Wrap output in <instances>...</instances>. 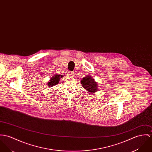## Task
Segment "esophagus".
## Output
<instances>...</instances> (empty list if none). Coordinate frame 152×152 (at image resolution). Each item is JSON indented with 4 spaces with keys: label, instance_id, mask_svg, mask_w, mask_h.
Segmentation results:
<instances>
[{
    "label": "esophagus",
    "instance_id": "1",
    "mask_svg": "<svg viewBox=\"0 0 152 152\" xmlns=\"http://www.w3.org/2000/svg\"><path fill=\"white\" fill-rule=\"evenodd\" d=\"M74 74H75V73H74V72H70L69 74V76H70V77H74Z\"/></svg>",
    "mask_w": 152,
    "mask_h": 152
}]
</instances>
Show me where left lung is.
I'll list each match as a JSON object with an SVG mask.
<instances>
[{"label":"left lung","mask_w":152,"mask_h":152,"mask_svg":"<svg viewBox=\"0 0 152 152\" xmlns=\"http://www.w3.org/2000/svg\"><path fill=\"white\" fill-rule=\"evenodd\" d=\"M81 83L88 93L92 94L98 91V83L91 75H87L81 80Z\"/></svg>","instance_id":"left-lung-1"}]
</instances>
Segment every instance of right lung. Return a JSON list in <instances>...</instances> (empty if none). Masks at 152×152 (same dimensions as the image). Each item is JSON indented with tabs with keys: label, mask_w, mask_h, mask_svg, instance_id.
<instances>
[{
	"label": "right lung",
	"mask_w": 152,
	"mask_h": 152,
	"mask_svg": "<svg viewBox=\"0 0 152 152\" xmlns=\"http://www.w3.org/2000/svg\"><path fill=\"white\" fill-rule=\"evenodd\" d=\"M63 77V75H58V74H54L52 77V78L50 79L49 81L47 82V85L48 87H52L55 85L58 84L60 81V80Z\"/></svg>",
	"instance_id": "right-lung-1"
}]
</instances>
